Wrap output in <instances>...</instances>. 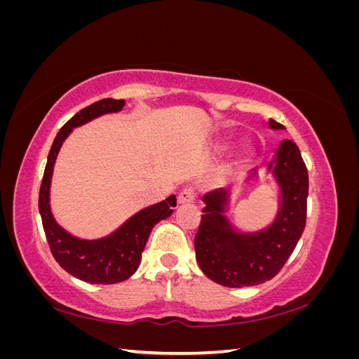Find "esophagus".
<instances>
[{
  "instance_id": "34e87169",
  "label": "esophagus",
  "mask_w": 359,
  "mask_h": 359,
  "mask_svg": "<svg viewBox=\"0 0 359 359\" xmlns=\"http://www.w3.org/2000/svg\"><path fill=\"white\" fill-rule=\"evenodd\" d=\"M194 198H196V193H194V190L191 187H186V189H182L178 194V203H181V205L191 203L194 201Z\"/></svg>"
}]
</instances>
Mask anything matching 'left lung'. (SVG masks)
Returning <instances> with one entry per match:
<instances>
[{
  "mask_svg": "<svg viewBox=\"0 0 359 359\" xmlns=\"http://www.w3.org/2000/svg\"><path fill=\"white\" fill-rule=\"evenodd\" d=\"M269 128L285 130L274 119ZM266 170L278 186V210L273 223L256 232H241L227 219L231 189L205 194L202 219L194 238L196 260L203 274L226 287L265 283L287 262L306 227L309 172L299 148L283 139ZM257 177L253 169L247 180Z\"/></svg>",
  "mask_w": 359,
  "mask_h": 359,
  "instance_id": "obj_1",
  "label": "left lung"
}]
</instances>
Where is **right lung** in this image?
Returning <instances> with one entry per match:
<instances>
[{
	"mask_svg": "<svg viewBox=\"0 0 359 359\" xmlns=\"http://www.w3.org/2000/svg\"><path fill=\"white\" fill-rule=\"evenodd\" d=\"M124 106V100L103 99L83 107L69 119L60 128L50 147L40 186L39 211L53 257L69 274L93 285H114L132 277L142 259V252L153 227L160 220L168 219L173 212V206H177L175 194H170L168 199L137 211L111 235L99 238V240L76 238L62 229L53 219L49 198L50 180L53 165H55L64 140L73 132L74 127L83 126L102 115L123 111Z\"/></svg>",
	"mask_w": 359,
	"mask_h": 359,
	"instance_id": "add662e5",
	"label": "right lung"
}]
</instances>
